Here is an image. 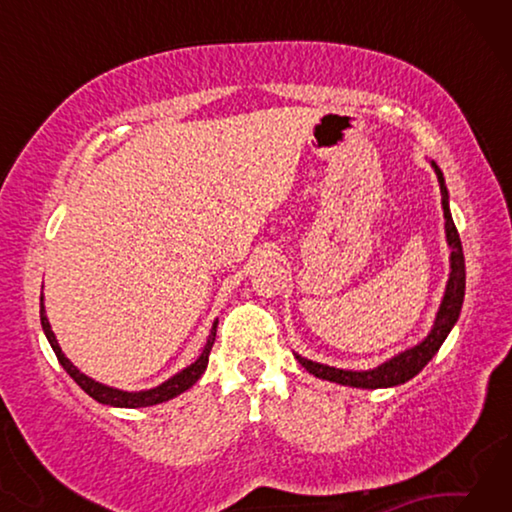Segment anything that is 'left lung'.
<instances>
[{"label": "left lung", "mask_w": 512, "mask_h": 512, "mask_svg": "<svg viewBox=\"0 0 512 512\" xmlns=\"http://www.w3.org/2000/svg\"><path fill=\"white\" fill-rule=\"evenodd\" d=\"M433 169H436L438 183H440V196H443V212H445V230H447V241L452 246V273H449L447 291L443 298V305L438 309L436 325H433L431 334L424 339L420 345L397 354L391 361L381 363L375 370H363V372H352V370H341V368H329L323 363H314L309 359L296 357L300 366L314 377L336 381V384L343 386H354V388H388L404 384V381L413 379L418 372L427 366L433 359V354L440 350V345L447 339V334L452 332L454 323L458 320L463 307V296H465V257H463V246L461 237H458V230L452 219V212H449V196L445 187L443 171L438 169L436 162H431Z\"/></svg>", "instance_id": "1"}]
</instances>
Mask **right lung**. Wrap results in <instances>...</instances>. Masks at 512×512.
<instances>
[{
  "label": "right lung",
  "mask_w": 512,
  "mask_h": 512,
  "mask_svg": "<svg viewBox=\"0 0 512 512\" xmlns=\"http://www.w3.org/2000/svg\"><path fill=\"white\" fill-rule=\"evenodd\" d=\"M40 323H42V329H45L49 345L56 352L60 366L67 370V375L72 377L76 384H79L83 391L92 397V400H97L101 404H110V406H124V409H140V406H153V404L167 402V400H171V397L185 393L187 388H192L196 381L201 379V375H203L205 368H207V359H210V350H212L214 339H216V325H219V323L212 325V332H210V339H207L205 350H203L201 357H198L192 363V366H187L183 372H178L176 377H171L169 381H164V384L158 386V388H151V391L126 393V391H117V388L103 386V384H99V381L85 377L79 368L72 366V361L65 357L63 350H60L58 341H56L54 332H51L49 320L45 316V307H42V296H40Z\"/></svg>",
  "instance_id": "right-lung-1"
}]
</instances>
